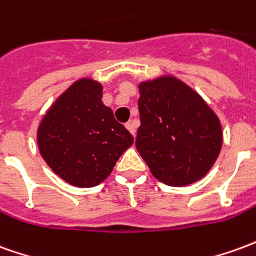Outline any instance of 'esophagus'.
Wrapping results in <instances>:
<instances>
[{
  "instance_id": "esophagus-1",
  "label": "esophagus",
  "mask_w": 256,
  "mask_h": 256,
  "mask_svg": "<svg viewBox=\"0 0 256 256\" xmlns=\"http://www.w3.org/2000/svg\"><path fill=\"white\" fill-rule=\"evenodd\" d=\"M126 128H128L130 133L133 134V137L136 136V124H134V122L126 123Z\"/></svg>"
}]
</instances>
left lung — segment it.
Instances as JSON below:
<instances>
[{
  "mask_svg": "<svg viewBox=\"0 0 256 256\" xmlns=\"http://www.w3.org/2000/svg\"><path fill=\"white\" fill-rule=\"evenodd\" d=\"M136 148L159 182L183 187L202 178L220 152L219 118L191 87L173 76L138 86Z\"/></svg>",
  "mask_w": 256,
  "mask_h": 256,
  "instance_id": "8db88e82",
  "label": "left lung"
}]
</instances>
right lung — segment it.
<instances>
[{"label":"right lung","mask_w":256,"mask_h":256,"mask_svg":"<svg viewBox=\"0 0 256 256\" xmlns=\"http://www.w3.org/2000/svg\"><path fill=\"white\" fill-rule=\"evenodd\" d=\"M101 98L102 86L80 78L52 104L37 130L42 159L74 187L104 182L134 141Z\"/></svg>","instance_id":"obj_1"}]
</instances>
